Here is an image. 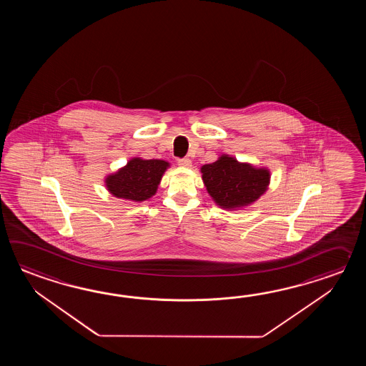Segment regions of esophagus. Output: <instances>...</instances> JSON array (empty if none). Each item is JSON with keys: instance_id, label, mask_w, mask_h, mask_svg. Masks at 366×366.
I'll list each match as a JSON object with an SVG mask.
<instances>
[{"instance_id": "esophagus-1", "label": "esophagus", "mask_w": 366, "mask_h": 366, "mask_svg": "<svg viewBox=\"0 0 366 366\" xmlns=\"http://www.w3.org/2000/svg\"><path fill=\"white\" fill-rule=\"evenodd\" d=\"M178 164L182 167H191L192 162H191L189 158H180V159H178Z\"/></svg>"}]
</instances>
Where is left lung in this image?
Listing matches in <instances>:
<instances>
[{
	"label": "left lung",
	"instance_id": "obj_1",
	"mask_svg": "<svg viewBox=\"0 0 366 366\" xmlns=\"http://www.w3.org/2000/svg\"><path fill=\"white\" fill-rule=\"evenodd\" d=\"M202 180L213 200L222 208L234 209L249 205L264 194L269 172L239 164L232 157L222 156L202 167Z\"/></svg>",
	"mask_w": 366,
	"mask_h": 366
}]
</instances>
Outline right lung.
<instances>
[{"instance_id": "1", "label": "right lung", "mask_w": 366, "mask_h": 366, "mask_svg": "<svg viewBox=\"0 0 366 366\" xmlns=\"http://www.w3.org/2000/svg\"><path fill=\"white\" fill-rule=\"evenodd\" d=\"M169 164L161 159L134 158L106 180L109 192L134 202L147 200L156 194L158 183Z\"/></svg>"}]
</instances>
